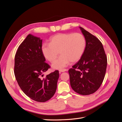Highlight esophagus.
<instances>
[{
	"label": "esophagus",
	"mask_w": 122,
	"mask_h": 122,
	"mask_svg": "<svg viewBox=\"0 0 122 122\" xmlns=\"http://www.w3.org/2000/svg\"><path fill=\"white\" fill-rule=\"evenodd\" d=\"M67 70H68L67 69H61V70H59V71H60V73H61V72H65V71H67Z\"/></svg>",
	"instance_id": "34e87169"
}]
</instances>
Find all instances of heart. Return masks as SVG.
Returning <instances> with one entry per match:
<instances>
[{"instance_id":"obj_1","label":"heart","mask_w":122,"mask_h":122,"mask_svg":"<svg viewBox=\"0 0 122 122\" xmlns=\"http://www.w3.org/2000/svg\"><path fill=\"white\" fill-rule=\"evenodd\" d=\"M86 47V40L79 33L58 34L50 39V43H43L42 52L50 62L54 61L60 53L61 54L52 64V68L61 69L69 64L75 62L81 58Z\"/></svg>"}]
</instances>
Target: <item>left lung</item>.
<instances>
[{"label": "left lung", "instance_id": "1", "mask_svg": "<svg viewBox=\"0 0 122 122\" xmlns=\"http://www.w3.org/2000/svg\"><path fill=\"white\" fill-rule=\"evenodd\" d=\"M86 40V47L80 60L69 69L72 89L82 95L93 94L100 87L105 75L107 57L100 40L79 27Z\"/></svg>", "mask_w": 122, "mask_h": 122}]
</instances>
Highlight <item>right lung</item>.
I'll list each match as a JSON object with an SVG mask.
<instances>
[{
  "label": "right lung",
  "instance_id": "1",
  "mask_svg": "<svg viewBox=\"0 0 122 122\" xmlns=\"http://www.w3.org/2000/svg\"><path fill=\"white\" fill-rule=\"evenodd\" d=\"M42 40L28 35L18 47L15 57L14 74L24 93L34 100L44 102L54 95L59 71L56 70L45 78L43 73L50 66L45 62L41 51Z\"/></svg>",
  "mask_w": 122,
  "mask_h": 122
}]
</instances>
